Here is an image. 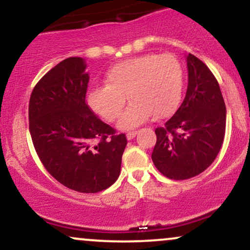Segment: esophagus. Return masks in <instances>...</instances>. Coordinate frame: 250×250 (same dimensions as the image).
<instances>
[{
  "label": "esophagus",
  "mask_w": 250,
  "mask_h": 250,
  "mask_svg": "<svg viewBox=\"0 0 250 250\" xmlns=\"http://www.w3.org/2000/svg\"><path fill=\"white\" fill-rule=\"evenodd\" d=\"M136 134H137V131H136V130L128 131V133H127V139H128V140H133L134 137L136 136Z\"/></svg>",
  "instance_id": "esophagus-1"
}]
</instances>
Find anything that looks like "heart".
<instances>
[{
  "label": "heart",
  "mask_w": 250,
  "mask_h": 250,
  "mask_svg": "<svg viewBox=\"0 0 250 250\" xmlns=\"http://www.w3.org/2000/svg\"><path fill=\"white\" fill-rule=\"evenodd\" d=\"M105 85L91 88L89 107L107 122H114L131 100L120 120L129 129L155 119H166L176 110L183 90V68L171 54H145L116 63L108 70Z\"/></svg>",
  "instance_id": "b5f03b06"
}]
</instances>
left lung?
Listing matches in <instances>:
<instances>
[{
    "mask_svg": "<svg viewBox=\"0 0 250 250\" xmlns=\"http://www.w3.org/2000/svg\"><path fill=\"white\" fill-rule=\"evenodd\" d=\"M188 88L182 104L163 127L155 129V167L171 180L205 171L219 154L226 133V104L216 77L188 54Z\"/></svg>",
    "mask_w": 250,
    "mask_h": 250,
    "instance_id": "obj_1",
    "label": "left lung"
}]
</instances>
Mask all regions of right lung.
<instances>
[{"instance_id":"right-lung-1","label":"right lung","mask_w":250,"mask_h":250,"mask_svg":"<svg viewBox=\"0 0 250 250\" xmlns=\"http://www.w3.org/2000/svg\"><path fill=\"white\" fill-rule=\"evenodd\" d=\"M84 60L68 57L36 83L29 131L40 161L54 179L79 193L110 187L121 171L125 134L102 122L87 104Z\"/></svg>"}]
</instances>
